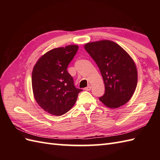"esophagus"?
<instances>
[{
  "mask_svg": "<svg viewBox=\"0 0 160 160\" xmlns=\"http://www.w3.org/2000/svg\"><path fill=\"white\" fill-rule=\"evenodd\" d=\"M91 89V86H88V87L84 88V90H86V91H90Z\"/></svg>",
  "mask_w": 160,
  "mask_h": 160,
  "instance_id": "34e87169",
  "label": "esophagus"
}]
</instances>
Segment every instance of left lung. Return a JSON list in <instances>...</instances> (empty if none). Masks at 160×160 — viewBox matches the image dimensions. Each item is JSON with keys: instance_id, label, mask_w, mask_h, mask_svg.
<instances>
[{"instance_id": "8db88e82", "label": "left lung", "mask_w": 160, "mask_h": 160, "mask_svg": "<svg viewBox=\"0 0 160 160\" xmlns=\"http://www.w3.org/2000/svg\"><path fill=\"white\" fill-rule=\"evenodd\" d=\"M84 49L96 62L103 78L105 91L99 100L113 108L128 102L138 83L136 66L131 56L110 40L87 43Z\"/></svg>"}]
</instances>
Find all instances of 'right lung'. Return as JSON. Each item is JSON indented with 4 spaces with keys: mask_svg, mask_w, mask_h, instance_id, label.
I'll list each match as a JSON object with an SVG mask.
<instances>
[{
    "mask_svg": "<svg viewBox=\"0 0 160 160\" xmlns=\"http://www.w3.org/2000/svg\"><path fill=\"white\" fill-rule=\"evenodd\" d=\"M78 49L77 45L53 49L40 58L33 67V95L37 103L47 113L56 116L66 113L82 91L75 87L73 78L67 71Z\"/></svg>",
    "mask_w": 160,
    "mask_h": 160,
    "instance_id": "1",
    "label": "right lung"
}]
</instances>
